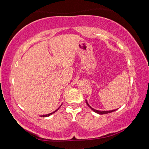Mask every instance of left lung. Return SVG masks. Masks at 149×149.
Segmentation results:
<instances>
[{"mask_svg": "<svg viewBox=\"0 0 149 149\" xmlns=\"http://www.w3.org/2000/svg\"><path fill=\"white\" fill-rule=\"evenodd\" d=\"M85 101H86V103L88 107H89L92 110L94 111L95 112L97 113V114H108V113H110V112H114V111H116V110H110V111H99V110H95L94 109V108H93L91 106L89 105V104H88V102L86 100H85Z\"/></svg>", "mask_w": 149, "mask_h": 149, "instance_id": "obj_1", "label": "left lung"}]
</instances>
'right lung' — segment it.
I'll list each match as a JSON object with an SVG mask.
<instances>
[{"label": "right lung", "instance_id": "right-lung-1", "mask_svg": "<svg viewBox=\"0 0 149 149\" xmlns=\"http://www.w3.org/2000/svg\"><path fill=\"white\" fill-rule=\"evenodd\" d=\"M60 107L58 108V109L57 110H55L54 111V112H52V113H50V114H46V115H42V116H41V117H47V116H50V115H51V114H53V113H54L55 112H56V111L58 110L59 109V108H60Z\"/></svg>", "mask_w": 149, "mask_h": 149}]
</instances>
